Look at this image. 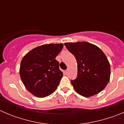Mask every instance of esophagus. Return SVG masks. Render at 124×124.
<instances>
[{
  "label": "esophagus",
  "mask_w": 124,
  "mask_h": 124,
  "mask_svg": "<svg viewBox=\"0 0 124 124\" xmlns=\"http://www.w3.org/2000/svg\"><path fill=\"white\" fill-rule=\"evenodd\" d=\"M68 72H69V69H67V70H66L65 71H64V73H65L66 74H68Z\"/></svg>",
  "instance_id": "34e87169"
}]
</instances>
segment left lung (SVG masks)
I'll list each match as a JSON object with an SVG mask.
<instances>
[{
  "label": "left lung",
  "instance_id": "left-lung-1",
  "mask_svg": "<svg viewBox=\"0 0 124 124\" xmlns=\"http://www.w3.org/2000/svg\"><path fill=\"white\" fill-rule=\"evenodd\" d=\"M64 45L77 62V77L71 80L77 93L88 97L102 91L110 78V64L102 50L88 42Z\"/></svg>",
  "mask_w": 124,
  "mask_h": 124
}]
</instances>
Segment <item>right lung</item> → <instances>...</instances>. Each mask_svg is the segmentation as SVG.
<instances>
[{
    "mask_svg": "<svg viewBox=\"0 0 124 124\" xmlns=\"http://www.w3.org/2000/svg\"><path fill=\"white\" fill-rule=\"evenodd\" d=\"M63 47V44H44L30 50L22 58L21 80L35 96L44 97L56 90L63 74L55 58Z\"/></svg>",
    "mask_w": 124,
    "mask_h": 124,
    "instance_id": "obj_1",
    "label": "right lung"
}]
</instances>
